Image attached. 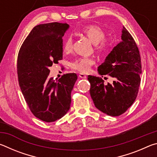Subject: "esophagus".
<instances>
[{"instance_id":"obj_1","label":"esophagus","mask_w":157,"mask_h":157,"mask_svg":"<svg viewBox=\"0 0 157 157\" xmlns=\"http://www.w3.org/2000/svg\"><path fill=\"white\" fill-rule=\"evenodd\" d=\"M79 77L80 78H82V79H86V76L85 74H83V73H79Z\"/></svg>"}]
</instances>
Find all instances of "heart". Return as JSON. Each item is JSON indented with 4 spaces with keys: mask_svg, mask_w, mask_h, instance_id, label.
Here are the masks:
<instances>
[{
    "mask_svg": "<svg viewBox=\"0 0 157 157\" xmlns=\"http://www.w3.org/2000/svg\"><path fill=\"white\" fill-rule=\"evenodd\" d=\"M80 33L88 37L93 44H95V50L102 52L107 50L109 42L105 39V33L102 28L96 25H89L84 27ZM63 52L68 54L72 51L73 39L68 36L64 39L63 43ZM94 59L90 57L78 58L71 63V67L82 73H86L90 70L91 66L94 63Z\"/></svg>",
    "mask_w": 157,
    "mask_h": 157,
    "instance_id": "obj_1",
    "label": "heart"
}]
</instances>
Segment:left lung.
<instances>
[{"label": "left lung", "instance_id": "8db88e82", "mask_svg": "<svg viewBox=\"0 0 157 157\" xmlns=\"http://www.w3.org/2000/svg\"><path fill=\"white\" fill-rule=\"evenodd\" d=\"M122 41L113 48L98 68L100 75L113 78L104 84L99 77L88 76L90 95L98 109L111 116L125 112L136 100L140 83L141 62L139 50L131 34L123 27Z\"/></svg>", "mask_w": 157, "mask_h": 157}]
</instances>
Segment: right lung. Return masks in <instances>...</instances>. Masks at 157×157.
I'll use <instances>...</instances> for the list:
<instances>
[{
  "label": "right lung",
  "instance_id": "add662e5",
  "mask_svg": "<svg viewBox=\"0 0 157 157\" xmlns=\"http://www.w3.org/2000/svg\"><path fill=\"white\" fill-rule=\"evenodd\" d=\"M67 23H50L34 27L21 46L17 59L18 83L29 108L40 120L51 123L71 107V91L78 79L67 73L58 80L49 78V68L63 57Z\"/></svg>",
  "mask_w": 157,
  "mask_h": 157
}]
</instances>
